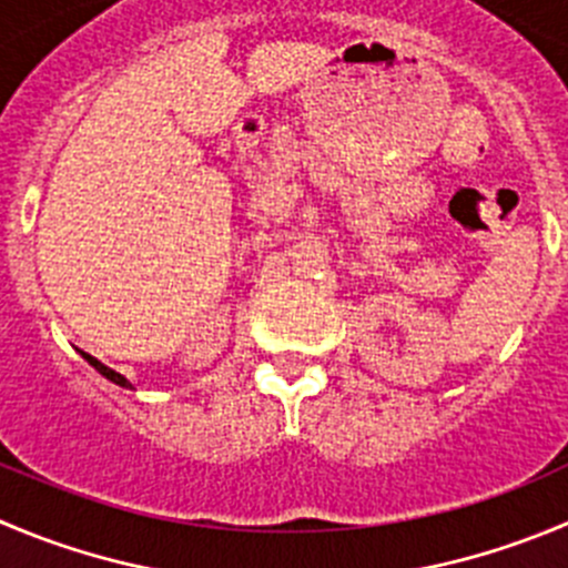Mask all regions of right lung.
I'll use <instances>...</instances> for the list:
<instances>
[{"mask_svg":"<svg viewBox=\"0 0 568 568\" xmlns=\"http://www.w3.org/2000/svg\"><path fill=\"white\" fill-rule=\"evenodd\" d=\"M83 356H85V359H89V362H91V365H94V368H97V371H100V374H102V376H105V379H111V382H113V385L131 387V382H128V379H125V376H122V374H116V371L105 368V365H102V362H100V359H94V356H91V354H83Z\"/></svg>","mask_w":568,"mask_h":568,"instance_id":"right-lung-1","label":"right lung"}]
</instances>
